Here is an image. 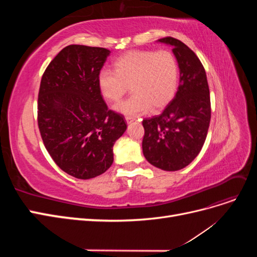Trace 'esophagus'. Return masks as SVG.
Wrapping results in <instances>:
<instances>
[{"label":"esophagus","instance_id":"1","mask_svg":"<svg viewBox=\"0 0 257 257\" xmlns=\"http://www.w3.org/2000/svg\"><path fill=\"white\" fill-rule=\"evenodd\" d=\"M125 120H126V122H127V123H131V122H133V121L135 120V118H134V116L126 115V116H125Z\"/></svg>","mask_w":257,"mask_h":257}]
</instances>
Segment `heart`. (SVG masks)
<instances>
[{
	"mask_svg": "<svg viewBox=\"0 0 257 257\" xmlns=\"http://www.w3.org/2000/svg\"><path fill=\"white\" fill-rule=\"evenodd\" d=\"M114 72L103 69L98 75V89L109 102H118L128 87L132 94L119 103L115 110L136 115L164 108L173 99L178 87L179 65L166 50L131 51L116 59Z\"/></svg>",
	"mask_w": 257,
	"mask_h": 257,
	"instance_id": "heart-1",
	"label": "heart"
}]
</instances>
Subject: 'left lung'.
Wrapping results in <instances>:
<instances>
[{
	"label": "left lung",
	"instance_id": "obj_1",
	"mask_svg": "<svg viewBox=\"0 0 257 257\" xmlns=\"http://www.w3.org/2000/svg\"><path fill=\"white\" fill-rule=\"evenodd\" d=\"M159 42L174 47L180 83L162 113L143 120V152L153 166L175 172L188 166L203 148L211 119V104L205 68L194 51L170 36Z\"/></svg>",
	"mask_w": 257,
	"mask_h": 257
}]
</instances>
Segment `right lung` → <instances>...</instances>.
I'll use <instances>...</instances> for the list:
<instances>
[{"label": "right lung", "mask_w": 257, "mask_h": 257, "mask_svg": "<svg viewBox=\"0 0 257 257\" xmlns=\"http://www.w3.org/2000/svg\"><path fill=\"white\" fill-rule=\"evenodd\" d=\"M110 51L69 45L43 74L37 122L54 163L77 179L104 174L113 162L112 147L126 130L121 113L108 107L98 75Z\"/></svg>", "instance_id": "1"}]
</instances>
